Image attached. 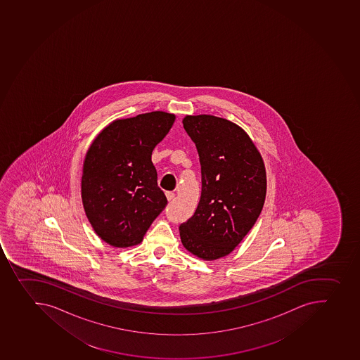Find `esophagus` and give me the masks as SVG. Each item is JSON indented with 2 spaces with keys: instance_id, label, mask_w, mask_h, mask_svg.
I'll use <instances>...</instances> for the list:
<instances>
[{
  "instance_id": "34e87169",
  "label": "esophagus",
  "mask_w": 360,
  "mask_h": 360,
  "mask_svg": "<svg viewBox=\"0 0 360 360\" xmlns=\"http://www.w3.org/2000/svg\"><path fill=\"white\" fill-rule=\"evenodd\" d=\"M166 198H167V201L172 202L175 198V194L174 193H172V191H167L166 193Z\"/></svg>"
}]
</instances>
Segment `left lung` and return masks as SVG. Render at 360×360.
Returning <instances> with one entry per match:
<instances>
[{
	"instance_id": "1",
	"label": "left lung",
	"mask_w": 360,
	"mask_h": 360,
	"mask_svg": "<svg viewBox=\"0 0 360 360\" xmlns=\"http://www.w3.org/2000/svg\"><path fill=\"white\" fill-rule=\"evenodd\" d=\"M184 128L198 149L202 191L194 216L179 227L186 250L214 261L233 252L257 221L266 201L262 155L232 121L186 115Z\"/></svg>"
}]
</instances>
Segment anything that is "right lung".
Returning a JSON list of instances; mask_svg holds the SVG:
<instances>
[{"instance_id": "add662e5", "label": "right lung", "mask_w": 360, "mask_h": 360, "mask_svg": "<svg viewBox=\"0 0 360 360\" xmlns=\"http://www.w3.org/2000/svg\"><path fill=\"white\" fill-rule=\"evenodd\" d=\"M175 115L162 110L117 119L91 143L83 162L81 195L94 232L117 248L136 246L164 207L151 162Z\"/></svg>"}]
</instances>
